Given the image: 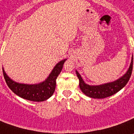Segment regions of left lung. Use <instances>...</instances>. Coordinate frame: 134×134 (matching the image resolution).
Segmentation results:
<instances>
[{"instance_id":"left-lung-1","label":"left lung","mask_w":134,"mask_h":134,"mask_svg":"<svg viewBox=\"0 0 134 134\" xmlns=\"http://www.w3.org/2000/svg\"><path fill=\"white\" fill-rule=\"evenodd\" d=\"M132 70L133 56L129 69L122 77H120L118 80H115L113 82H109V83H104L102 85H96V86L88 85L83 80L80 73L77 70L75 72H76L77 76L79 79L80 88L84 94L93 99H104V98H107L115 94L117 92H118L120 90L122 89L123 87L126 86V85L129 82V79L131 77Z\"/></svg>"}]
</instances>
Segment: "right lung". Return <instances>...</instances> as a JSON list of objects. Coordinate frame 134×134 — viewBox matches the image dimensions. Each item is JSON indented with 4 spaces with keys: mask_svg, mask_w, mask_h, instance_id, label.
Wrapping results in <instances>:
<instances>
[{
    "mask_svg": "<svg viewBox=\"0 0 134 134\" xmlns=\"http://www.w3.org/2000/svg\"><path fill=\"white\" fill-rule=\"evenodd\" d=\"M66 60L67 59L58 62L47 78L44 81L36 84L17 83L11 79L3 68V76L9 88L17 96L32 102H43L49 99L54 93L56 88V80L60 74Z\"/></svg>",
    "mask_w": 134,
    "mask_h": 134,
    "instance_id": "add662e5",
    "label": "right lung"
}]
</instances>
